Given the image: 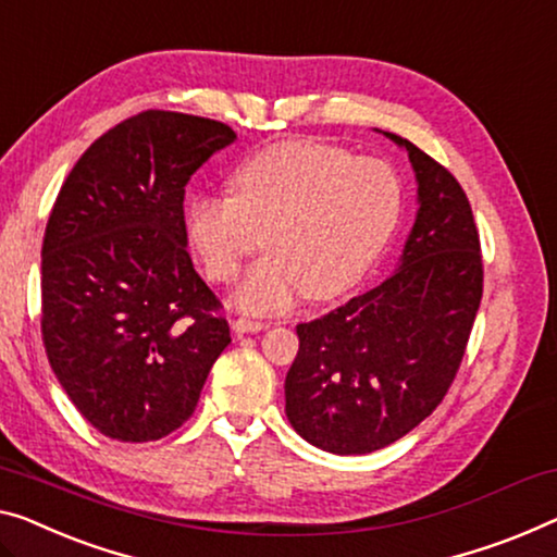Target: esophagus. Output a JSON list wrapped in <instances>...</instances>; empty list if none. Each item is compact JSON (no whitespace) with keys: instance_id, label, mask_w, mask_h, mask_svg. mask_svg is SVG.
<instances>
[{"instance_id":"34e87169","label":"esophagus","mask_w":557,"mask_h":557,"mask_svg":"<svg viewBox=\"0 0 557 557\" xmlns=\"http://www.w3.org/2000/svg\"><path fill=\"white\" fill-rule=\"evenodd\" d=\"M264 327H268V322H262V320H250V318L232 320V330H235L237 335H245V332H260Z\"/></svg>"}]
</instances>
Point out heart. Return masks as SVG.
Masks as SVG:
<instances>
[{
  "instance_id": "heart-1",
  "label": "heart",
  "mask_w": 557,
  "mask_h": 557,
  "mask_svg": "<svg viewBox=\"0 0 557 557\" xmlns=\"http://www.w3.org/2000/svg\"><path fill=\"white\" fill-rule=\"evenodd\" d=\"M235 197H195L187 207L189 243L214 282L247 272L235 305L280 312L307 293L343 295L383 250L400 220V180L389 164L322 143L272 145L232 174Z\"/></svg>"
}]
</instances>
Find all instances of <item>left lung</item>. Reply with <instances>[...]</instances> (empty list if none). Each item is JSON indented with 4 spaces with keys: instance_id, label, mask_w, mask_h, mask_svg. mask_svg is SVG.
<instances>
[{
    "instance_id": "obj_1",
    "label": "left lung",
    "mask_w": 557,
    "mask_h": 557,
    "mask_svg": "<svg viewBox=\"0 0 557 557\" xmlns=\"http://www.w3.org/2000/svg\"><path fill=\"white\" fill-rule=\"evenodd\" d=\"M410 157L418 214L400 268L383 285L297 325L285 377L289 425L335 455L408 435L453 385L483 297V255L468 197L443 164L385 132Z\"/></svg>"
}]
</instances>
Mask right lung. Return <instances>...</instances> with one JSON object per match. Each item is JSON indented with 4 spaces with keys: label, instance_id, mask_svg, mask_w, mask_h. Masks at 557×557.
Returning <instances> with one entry per match:
<instances>
[{
    "label": "right lung",
    "instance_id": "right-lung-1",
    "mask_svg": "<svg viewBox=\"0 0 557 557\" xmlns=\"http://www.w3.org/2000/svg\"><path fill=\"white\" fill-rule=\"evenodd\" d=\"M237 139L227 124L147 110L104 132L57 195L41 245V339L89 425L149 443L195 412L230 345L187 252L185 187Z\"/></svg>",
    "mask_w": 557,
    "mask_h": 557
}]
</instances>
